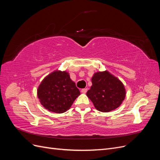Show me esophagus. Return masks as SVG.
I'll list each match as a JSON object with an SVG mask.
<instances>
[{
    "label": "esophagus",
    "mask_w": 160,
    "mask_h": 160,
    "mask_svg": "<svg viewBox=\"0 0 160 160\" xmlns=\"http://www.w3.org/2000/svg\"><path fill=\"white\" fill-rule=\"evenodd\" d=\"M88 89L87 88H85V89H81V92L82 93H84V94H85L86 93H87V91H88Z\"/></svg>",
    "instance_id": "esophagus-1"
}]
</instances>
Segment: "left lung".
<instances>
[{
	"instance_id": "1",
	"label": "left lung",
	"mask_w": 160,
	"mask_h": 160,
	"mask_svg": "<svg viewBox=\"0 0 160 160\" xmlns=\"http://www.w3.org/2000/svg\"><path fill=\"white\" fill-rule=\"evenodd\" d=\"M92 85L87 96L101 112H109L119 108L125 99L126 91L118 77L108 71H98L91 78Z\"/></svg>"
}]
</instances>
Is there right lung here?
I'll return each mask as SVG.
<instances>
[{"label": "right lung", "instance_id": "1", "mask_svg": "<svg viewBox=\"0 0 160 160\" xmlns=\"http://www.w3.org/2000/svg\"><path fill=\"white\" fill-rule=\"evenodd\" d=\"M80 91L68 72L56 70L46 76L37 89V97L48 111L56 113L69 110Z\"/></svg>", "mask_w": 160, "mask_h": 160}]
</instances>
